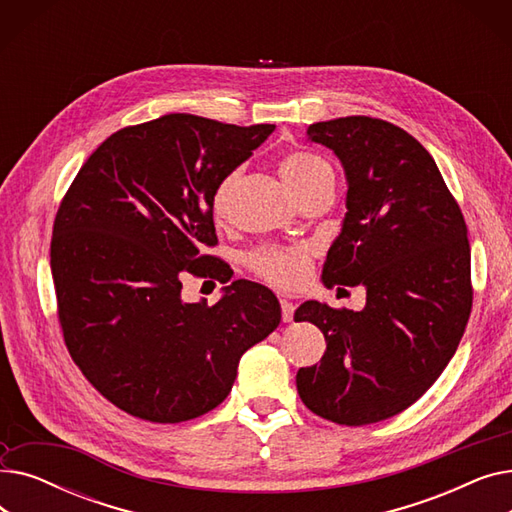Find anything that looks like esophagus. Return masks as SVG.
<instances>
[{"label": "esophagus", "instance_id": "1", "mask_svg": "<svg viewBox=\"0 0 512 512\" xmlns=\"http://www.w3.org/2000/svg\"><path fill=\"white\" fill-rule=\"evenodd\" d=\"M280 307H282V321H292L294 305L290 301H280Z\"/></svg>", "mask_w": 512, "mask_h": 512}]
</instances>
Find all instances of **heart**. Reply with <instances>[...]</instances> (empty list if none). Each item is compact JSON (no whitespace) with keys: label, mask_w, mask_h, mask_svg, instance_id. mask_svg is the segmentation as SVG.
Returning a JSON list of instances; mask_svg holds the SVG:
<instances>
[{"label":"heart","mask_w":512,"mask_h":512,"mask_svg":"<svg viewBox=\"0 0 512 512\" xmlns=\"http://www.w3.org/2000/svg\"><path fill=\"white\" fill-rule=\"evenodd\" d=\"M328 174H332L328 161L307 151L288 153L280 161V176L297 197ZM234 180H236V174H228L220 180L218 186H215L213 197H211V211L215 215V220H222L226 215ZM249 263L253 270L259 276H263L267 282L282 288H290L305 280L309 272V253L299 247L297 249L263 247L249 257Z\"/></svg>","instance_id":"1"}]
</instances>
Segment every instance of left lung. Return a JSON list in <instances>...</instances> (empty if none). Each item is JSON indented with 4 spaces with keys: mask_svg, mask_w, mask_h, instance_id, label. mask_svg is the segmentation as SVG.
I'll list each match as a JSON object with an SVG mask.
<instances>
[{
    "mask_svg": "<svg viewBox=\"0 0 512 512\" xmlns=\"http://www.w3.org/2000/svg\"><path fill=\"white\" fill-rule=\"evenodd\" d=\"M307 141L334 151L346 215L328 251L326 286H363L361 311L303 303L294 321L326 336L319 365L297 373L305 407L367 425L419 400L456 353L469 321L471 249L463 213L434 157L402 128L369 116L317 122Z\"/></svg>",
    "mask_w": 512,
    "mask_h": 512,
    "instance_id": "obj_1",
    "label": "left lung"
}]
</instances>
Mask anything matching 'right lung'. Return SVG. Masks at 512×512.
<instances>
[{"label": "right lung", "instance_id": "right-lung-1", "mask_svg": "<svg viewBox=\"0 0 512 512\" xmlns=\"http://www.w3.org/2000/svg\"><path fill=\"white\" fill-rule=\"evenodd\" d=\"M168 114L105 139L53 224L51 274L64 340L118 409L153 423L205 415L230 394L240 357L282 319L276 294L234 280L215 305L186 303L182 276L224 278L211 197L274 132Z\"/></svg>", "mask_w": 512, "mask_h": 512}]
</instances>
